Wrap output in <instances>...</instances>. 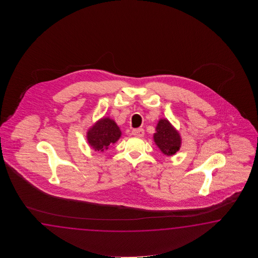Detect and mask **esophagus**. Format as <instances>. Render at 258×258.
I'll return each mask as SVG.
<instances>
[{"label":"esophagus","mask_w":258,"mask_h":258,"mask_svg":"<svg viewBox=\"0 0 258 258\" xmlns=\"http://www.w3.org/2000/svg\"><path fill=\"white\" fill-rule=\"evenodd\" d=\"M132 134L135 137H143L145 136V131H144V129H142V128H137V129H134L132 131Z\"/></svg>","instance_id":"34e87169"}]
</instances>
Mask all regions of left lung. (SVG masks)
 Segmentation results:
<instances>
[{"label": "left lung", "mask_w": 258, "mask_h": 258, "mask_svg": "<svg viewBox=\"0 0 258 258\" xmlns=\"http://www.w3.org/2000/svg\"><path fill=\"white\" fill-rule=\"evenodd\" d=\"M153 140L159 150L168 157L177 153L181 148V135L167 119H159Z\"/></svg>", "instance_id": "8db88e82"}]
</instances>
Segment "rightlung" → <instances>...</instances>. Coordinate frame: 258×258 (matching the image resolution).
Wrapping results in <instances>:
<instances>
[{
  "label": "right lung",
  "mask_w": 258,
  "mask_h": 258,
  "mask_svg": "<svg viewBox=\"0 0 258 258\" xmlns=\"http://www.w3.org/2000/svg\"><path fill=\"white\" fill-rule=\"evenodd\" d=\"M121 137L120 127L110 117H102L92 126L89 127L87 132V140L89 147L99 152L108 150Z\"/></svg>",
  "instance_id": "add662e5"
}]
</instances>
